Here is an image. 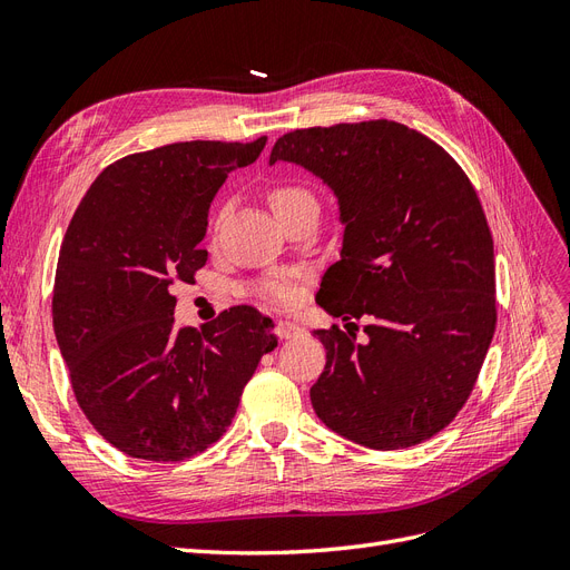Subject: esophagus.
I'll list each match as a JSON object with an SVG mask.
<instances>
[{"label": "esophagus", "instance_id": "1", "mask_svg": "<svg viewBox=\"0 0 570 570\" xmlns=\"http://www.w3.org/2000/svg\"><path fill=\"white\" fill-rule=\"evenodd\" d=\"M275 331H278V335H281L283 340L299 337V335L304 333L302 327H299L297 323H292V321H278V325H275Z\"/></svg>", "mask_w": 570, "mask_h": 570}]
</instances>
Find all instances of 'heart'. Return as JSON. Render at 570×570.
Returning <instances> with one entry per match:
<instances>
[{"mask_svg":"<svg viewBox=\"0 0 570 570\" xmlns=\"http://www.w3.org/2000/svg\"><path fill=\"white\" fill-rule=\"evenodd\" d=\"M268 202L273 206L275 216H278L285 209H289V206L302 204V202H316V199L306 187L273 185L268 189ZM254 292H256L258 299H264V302L275 304V306H287V304H292V299H295V289H292V285L287 281H264V283H258L254 287Z\"/></svg>","mask_w":570,"mask_h":570,"instance_id":"b5f03b06","label":"heart"}]
</instances>
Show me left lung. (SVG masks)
<instances>
[{
	"label": "left lung",
	"mask_w": 570,
	"mask_h": 570,
	"mask_svg": "<svg viewBox=\"0 0 570 570\" xmlns=\"http://www.w3.org/2000/svg\"><path fill=\"white\" fill-rule=\"evenodd\" d=\"M295 161L333 187L342 258L316 302L352 321L314 331L325 368L312 387L318 419L371 450L438 435L469 402L497 325L494 245L463 168L423 132L387 118L299 128L271 164Z\"/></svg>",
	"instance_id": "8db88e82"
}]
</instances>
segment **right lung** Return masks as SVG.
Here are the masks:
<instances>
[{
    "label": "right lung",
    "mask_w": 570,
    "mask_h": 570,
    "mask_svg": "<svg viewBox=\"0 0 570 570\" xmlns=\"http://www.w3.org/2000/svg\"><path fill=\"white\" fill-rule=\"evenodd\" d=\"M266 147L174 142L107 166L85 193L59 252L51 321L68 377L97 433L145 461H185L226 428L273 321L233 306L204 331L176 325L174 289L206 264L202 239L218 187Z\"/></svg>",
    "instance_id": "right-lung-1"
}]
</instances>
